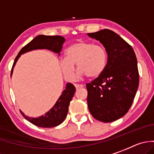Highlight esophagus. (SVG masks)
Masks as SVG:
<instances>
[{
  "label": "esophagus",
  "mask_w": 154,
  "mask_h": 154,
  "mask_svg": "<svg viewBox=\"0 0 154 154\" xmlns=\"http://www.w3.org/2000/svg\"><path fill=\"white\" fill-rule=\"evenodd\" d=\"M74 86H75L76 89H77V90H78V89H80V88H82V87H84V85H83V84H74Z\"/></svg>",
  "instance_id": "obj_1"
}]
</instances>
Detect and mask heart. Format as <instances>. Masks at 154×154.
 Instances as JSON below:
<instances>
[{
	"mask_svg": "<svg viewBox=\"0 0 154 154\" xmlns=\"http://www.w3.org/2000/svg\"><path fill=\"white\" fill-rule=\"evenodd\" d=\"M107 57L106 50L102 45L89 41H78L66 49L65 58L60 62V69L67 80L74 79V64H77V68L80 69L78 76L87 75L94 78L104 71Z\"/></svg>",
	"mask_w": 154,
	"mask_h": 154,
	"instance_id": "heart-1",
	"label": "heart"
}]
</instances>
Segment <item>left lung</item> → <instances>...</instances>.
Listing matches in <instances>:
<instances>
[{"instance_id": "obj_1", "label": "left lung", "mask_w": 154, "mask_h": 154, "mask_svg": "<svg viewBox=\"0 0 154 154\" xmlns=\"http://www.w3.org/2000/svg\"><path fill=\"white\" fill-rule=\"evenodd\" d=\"M87 34L103 44L108 55L104 71L86 84L88 109L99 121H114L128 112L135 97L139 86L137 57L132 47L112 30Z\"/></svg>"}]
</instances>
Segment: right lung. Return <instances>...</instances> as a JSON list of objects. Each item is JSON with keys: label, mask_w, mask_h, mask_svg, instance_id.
I'll return each instance as SVG.
<instances>
[{"label": "right lung", "mask_w": 154, "mask_h": 154, "mask_svg": "<svg viewBox=\"0 0 154 154\" xmlns=\"http://www.w3.org/2000/svg\"><path fill=\"white\" fill-rule=\"evenodd\" d=\"M64 41V38L59 35L37 36L20 50L18 54L17 55L16 58H15L13 67L14 66L15 63L19 58V57L20 56V54L27 52V51H32V50L48 49L50 51H54L55 53L60 54L63 48V44ZM12 70H13V67L11 69V74ZM75 87L70 83H68L54 106L51 108L49 111L47 112L44 116H41L37 118H31V117H27L22 112L20 113L26 120L37 127H47V128L57 127V126L60 125L67 117L68 106L70 105V102L75 94Z\"/></svg>", "instance_id": "right-lung-1"}]
</instances>
